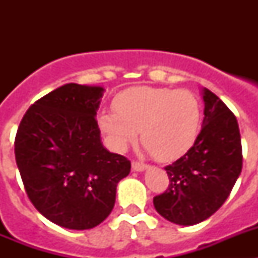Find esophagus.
Returning a JSON list of instances; mask_svg holds the SVG:
<instances>
[{"instance_id":"esophagus-1","label":"esophagus","mask_w":258,"mask_h":258,"mask_svg":"<svg viewBox=\"0 0 258 258\" xmlns=\"http://www.w3.org/2000/svg\"><path fill=\"white\" fill-rule=\"evenodd\" d=\"M147 168H149L147 164L140 163V161H133V163H132V169H133L134 172H143V170H146Z\"/></svg>"}]
</instances>
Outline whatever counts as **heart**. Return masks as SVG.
<instances>
[{"mask_svg":"<svg viewBox=\"0 0 258 258\" xmlns=\"http://www.w3.org/2000/svg\"><path fill=\"white\" fill-rule=\"evenodd\" d=\"M115 111H102L98 125L117 151L141 140L155 159L173 161L195 145L202 125V104L188 89L136 86L118 93Z\"/></svg>","mask_w":258,"mask_h":258,"instance_id":"1","label":"heart"}]
</instances>
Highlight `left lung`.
<instances>
[{
	"mask_svg": "<svg viewBox=\"0 0 258 258\" xmlns=\"http://www.w3.org/2000/svg\"><path fill=\"white\" fill-rule=\"evenodd\" d=\"M204 120L195 145L165 166L169 186L154 198L157 213L190 226L221 208L241 172L243 155L235 115L216 94L203 88Z\"/></svg>",
	"mask_w": 258,
	"mask_h": 258,
	"instance_id": "1",
	"label": "left lung"
}]
</instances>
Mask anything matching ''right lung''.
Listing matches in <instances>:
<instances>
[{
  "mask_svg": "<svg viewBox=\"0 0 258 258\" xmlns=\"http://www.w3.org/2000/svg\"><path fill=\"white\" fill-rule=\"evenodd\" d=\"M101 86L66 84L32 104L15 137V159L31 203L71 230L93 229L115 206L131 161L107 151L95 120Z\"/></svg>",
  "mask_w": 258,
  "mask_h": 258,
  "instance_id": "obj_1",
  "label": "right lung"
}]
</instances>
